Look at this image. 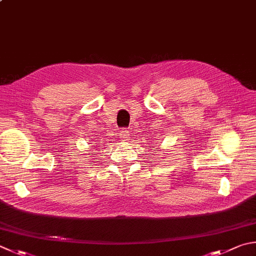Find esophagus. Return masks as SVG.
I'll return each instance as SVG.
<instances>
[{"instance_id":"1","label":"esophagus","mask_w":256,"mask_h":256,"mask_svg":"<svg viewBox=\"0 0 256 256\" xmlns=\"http://www.w3.org/2000/svg\"><path fill=\"white\" fill-rule=\"evenodd\" d=\"M122 134V139H124V140H128V139L130 138V136H132V132H130L129 130H126V129H124V130H122V134Z\"/></svg>"}]
</instances>
